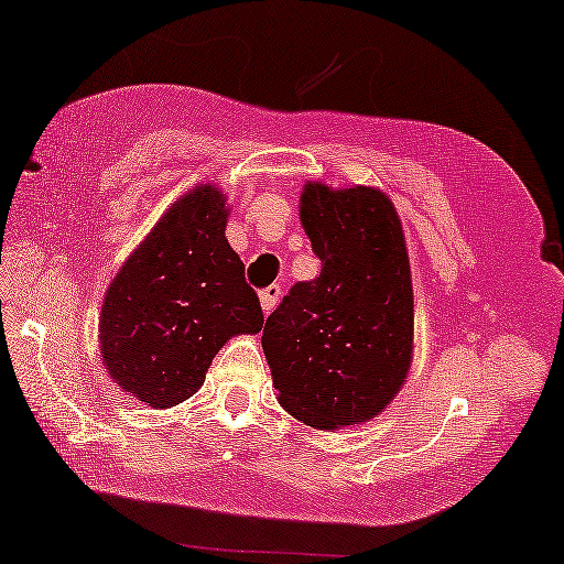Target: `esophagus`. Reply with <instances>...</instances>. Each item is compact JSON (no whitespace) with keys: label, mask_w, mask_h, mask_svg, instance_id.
Instances as JSON below:
<instances>
[{"label":"esophagus","mask_w":564,"mask_h":564,"mask_svg":"<svg viewBox=\"0 0 564 564\" xmlns=\"http://www.w3.org/2000/svg\"><path fill=\"white\" fill-rule=\"evenodd\" d=\"M280 297H282V290L276 288V284H270V288H264L262 292H259V305H262L267 315H270L276 302H280Z\"/></svg>","instance_id":"obj_1"}]
</instances>
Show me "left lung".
Instances as JSON below:
<instances>
[{
  "label": "left lung",
  "mask_w": 564,
  "mask_h": 564,
  "mask_svg": "<svg viewBox=\"0 0 564 564\" xmlns=\"http://www.w3.org/2000/svg\"><path fill=\"white\" fill-rule=\"evenodd\" d=\"M300 221L323 262L264 323L282 409L319 431L376 419L413 362V284L403 224L380 188L307 181Z\"/></svg>",
  "instance_id": "left-lung-1"
}]
</instances>
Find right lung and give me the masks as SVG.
<instances>
[{"label": "right lung", "instance_id": "add662e5", "mask_svg": "<svg viewBox=\"0 0 564 564\" xmlns=\"http://www.w3.org/2000/svg\"><path fill=\"white\" fill-rule=\"evenodd\" d=\"M227 219L221 188L194 186L108 284L98 325L102 366L151 409L192 398L224 343L262 330L259 297L224 234Z\"/></svg>", "mask_w": 564, "mask_h": 564}]
</instances>
